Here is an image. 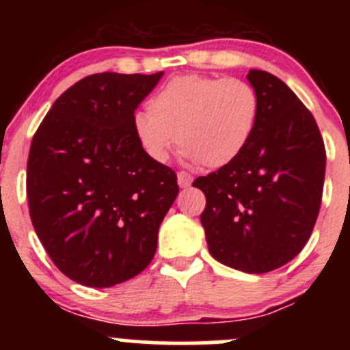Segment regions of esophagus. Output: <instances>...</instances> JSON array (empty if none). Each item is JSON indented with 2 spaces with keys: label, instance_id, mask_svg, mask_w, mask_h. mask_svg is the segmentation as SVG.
<instances>
[{
  "label": "esophagus",
  "instance_id": "34e87169",
  "mask_svg": "<svg viewBox=\"0 0 350 350\" xmlns=\"http://www.w3.org/2000/svg\"><path fill=\"white\" fill-rule=\"evenodd\" d=\"M178 184L180 189H186L192 184V176L189 174L186 171H180L178 172Z\"/></svg>",
  "mask_w": 350,
  "mask_h": 350
}]
</instances>
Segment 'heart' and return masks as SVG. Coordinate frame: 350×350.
Returning <instances> with one entry per match:
<instances>
[{
	"mask_svg": "<svg viewBox=\"0 0 350 350\" xmlns=\"http://www.w3.org/2000/svg\"><path fill=\"white\" fill-rule=\"evenodd\" d=\"M133 116V133L148 158L164 163L176 139L184 156L224 167L245 151L255 133L260 100L240 79L187 74L171 79Z\"/></svg>",
	"mask_w": 350,
	"mask_h": 350,
	"instance_id": "b5f03b06",
	"label": "heart"
}]
</instances>
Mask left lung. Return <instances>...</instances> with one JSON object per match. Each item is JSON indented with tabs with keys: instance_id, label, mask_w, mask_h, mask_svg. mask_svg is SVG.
<instances>
[{
	"instance_id": "left-lung-1",
	"label": "left lung",
	"mask_w": 350,
	"mask_h": 350,
	"mask_svg": "<svg viewBox=\"0 0 350 350\" xmlns=\"http://www.w3.org/2000/svg\"><path fill=\"white\" fill-rule=\"evenodd\" d=\"M260 100L255 133L234 163L192 183L206 194L200 224L217 262L268 273L291 262L314 228L326 150L314 116L283 80L247 75Z\"/></svg>"
}]
</instances>
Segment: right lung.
I'll return each mask as SVG.
<instances>
[{
    "label": "right lung",
    "mask_w": 350,
    "mask_h": 350,
    "mask_svg": "<svg viewBox=\"0 0 350 350\" xmlns=\"http://www.w3.org/2000/svg\"><path fill=\"white\" fill-rule=\"evenodd\" d=\"M161 77L103 72L79 80L31 143V222L55 267L83 286L110 288L142 273L179 192L176 172L148 158L133 133L135 110Z\"/></svg>",
    "instance_id": "add662e5"
}]
</instances>
